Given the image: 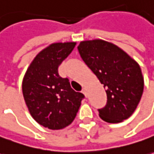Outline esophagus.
<instances>
[{
    "instance_id": "esophagus-1",
    "label": "esophagus",
    "mask_w": 154,
    "mask_h": 154,
    "mask_svg": "<svg viewBox=\"0 0 154 154\" xmlns=\"http://www.w3.org/2000/svg\"><path fill=\"white\" fill-rule=\"evenodd\" d=\"M82 93L83 94L85 95L86 97H87V89H86L85 88H82Z\"/></svg>"
}]
</instances>
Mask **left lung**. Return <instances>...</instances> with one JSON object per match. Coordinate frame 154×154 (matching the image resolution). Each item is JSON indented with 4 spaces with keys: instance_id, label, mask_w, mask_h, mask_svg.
Here are the masks:
<instances>
[{
    "instance_id": "left-lung-1",
    "label": "left lung",
    "mask_w": 154,
    "mask_h": 154,
    "mask_svg": "<svg viewBox=\"0 0 154 154\" xmlns=\"http://www.w3.org/2000/svg\"><path fill=\"white\" fill-rule=\"evenodd\" d=\"M77 49L105 88L107 103L99 109V117L108 123L129 118L138 105L144 88L138 63L120 47L102 39L82 41Z\"/></svg>"
}]
</instances>
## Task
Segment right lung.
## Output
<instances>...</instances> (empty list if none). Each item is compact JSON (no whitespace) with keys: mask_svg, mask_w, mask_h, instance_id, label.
I'll use <instances>...</instances> for the list:
<instances>
[{"mask_svg":"<svg viewBox=\"0 0 154 154\" xmlns=\"http://www.w3.org/2000/svg\"><path fill=\"white\" fill-rule=\"evenodd\" d=\"M76 42L54 43L38 54L25 73L23 94L30 115L39 125L63 129L75 119L84 95L71 88L58 67L73 51Z\"/></svg>","mask_w":154,"mask_h":154,"instance_id":"add662e5","label":"right lung"}]
</instances>
